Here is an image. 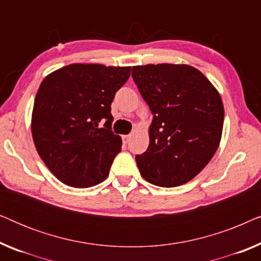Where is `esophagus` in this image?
<instances>
[{
	"instance_id": "obj_1",
	"label": "esophagus",
	"mask_w": 261,
	"mask_h": 261,
	"mask_svg": "<svg viewBox=\"0 0 261 261\" xmlns=\"http://www.w3.org/2000/svg\"><path fill=\"white\" fill-rule=\"evenodd\" d=\"M130 138H132L130 134L122 135V141H123V144H128V142H129V140H130Z\"/></svg>"
}]
</instances>
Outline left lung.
I'll return each mask as SVG.
<instances>
[{"mask_svg": "<svg viewBox=\"0 0 261 261\" xmlns=\"http://www.w3.org/2000/svg\"><path fill=\"white\" fill-rule=\"evenodd\" d=\"M132 77L153 114L148 148L135 156L141 176L163 188L187 183L220 145L224 116L220 94L190 65L133 66Z\"/></svg>", "mask_w": 261, "mask_h": 261, "instance_id": "left-lung-1", "label": "left lung"}]
</instances>
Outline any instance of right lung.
Here are the masks:
<instances>
[{"label":"right lung","mask_w":261,"mask_h":261,"mask_svg":"<svg viewBox=\"0 0 261 261\" xmlns=\"http://www.w3.org/2000/svg\"><path fill=\"white\" fill-rule=\"evenodd\" d=\"M129 76V66L71 64L41 82L32 135L42 162L64 184L90 188L108 176L122 145L112 130L110 105Z\"/></svg>","instance_id":"obj_1"}]
</instances>
